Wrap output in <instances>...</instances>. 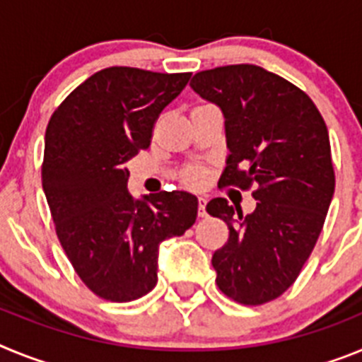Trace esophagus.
<instances>
[{
    "instance_id": "obj_1",
    "label": "esophagus",
    "mask_w": 362,
    "mask_h": 362,
    "mask_svg": "<svg viewBox=\"0 0 362 362\" xmlns=\"http://www.w3.org/2000/svg\"><path fill=\"white\" fill-rule=\"evenodd\" d=\"M199 216L206 217V197H199Z\"/></svg>"
}]
</instances>
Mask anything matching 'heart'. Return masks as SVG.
Segmentation results:
<instances>
[{
	"mask_svg": "<svg viewBox=\"0 0 362 362\" xmlns=\"http://www.w3.org/2000/svg\"><path fill=\"white\" fill-rule=\"evenodd\" d=\"M190 179H192V181H199V179H201V172L199 170L190 172Z\"/></svg>",
	"mask_w": 362,
	"mask_h": 362,
	"instance_id": "obj_1",
	"label": "heart"
}]
</instances>
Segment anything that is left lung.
Listing matches in <instances>:
<instances>
[{"mask_svg": "<svg viewBox=\"0 0 362 362\" xmlns=\"http://www.w3.org/2000/svg\"><path fill=\"white\" fill-rule=\"evenodd\" d=\"M190 86L225 117L219 185L254 187L257 201L245 217L225 197L206 204L230 230L212 257L216 283L230 299L263 305L292 286L325 225L335 188L328 129L305 92L261 66L204 70Z\"/></svg>", "mask_w": 362, "mask_h": 362, "instance_id": "8db88e82", "label": "left lung"}]
</instances>
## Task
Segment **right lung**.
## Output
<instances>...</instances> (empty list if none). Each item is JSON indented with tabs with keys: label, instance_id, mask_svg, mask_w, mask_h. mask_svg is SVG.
Instances as JSON below:
<instances>
[{
	"label": "right lung",
	"instance_id": "right-lung-1",
	"mask_svg": "<svg viewBox=\"0 0 362 362\" xmlns=\"http://www.w3.org/2000/svg\"><path fill=\"white\" fill-rule=\"evenodd\" d=\"M190 76L105 69L81 83L47 127L41 179L57 238L83 283L107 300L148 293L158 283L159 245L196 223L194 194L134 197L124 165L148 148L153 123Z\"/></svg>",
	"mask_w": 362,
	"mask_h": 362
}]
</instances>
